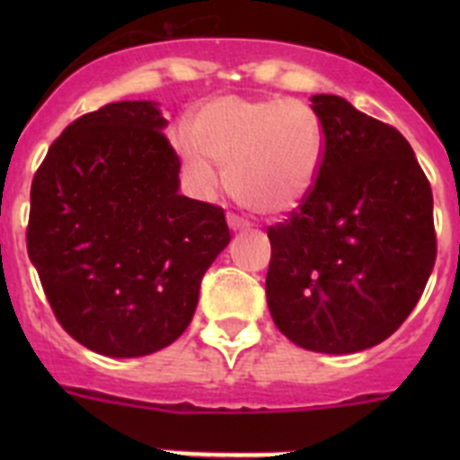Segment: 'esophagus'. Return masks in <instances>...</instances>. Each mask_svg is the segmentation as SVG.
I'll return each mask as SVG.
<instances>
[{
  "instance_id": "obj_1",
  "label": "esophagus",
  "mask_w": 460,
  "mask_h": 460,
  "mask_svg": "<svg viewBox=\"0 0 460 460\" xmlns=\"http://www.w3.org/2000/svg\"><path fill=\"white\" fill-rule=\"evenodd\" d=\"M227 226H230L233 233H242V230H249L251 223L243 221V218L237 217V214H227Z\"/></svg>"
}]
</instances>
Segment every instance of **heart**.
Returning <instances> with one entry per match:
<instances>
[{
  "instance_id": "obj_1",
  "label": "heart",
  "mask_w": 460,
  "mask_h": 460,
  "mask_svg": "<svg viewBox=\"0 0 460 460\" xmlns=\"http://www.w3.org/2000/svg\"><path fill=\"white\" fill-rule=\"evenodd\" d=\"M172 142L202 190L218 186L217 160L234 200L267 217L306 200L324 156L323 121L296 99L218 96L195 112L193 131L180 128Z\"/></svg>"
}]
</instances>
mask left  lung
Returning <instances> with one entry per match:
<instances>
[{
    "instance_id": "8db88e82",
    "label": "left lung",
    "mask_w": 460,
    "mask_h": 460,
    "mask_svg": "<svg viewBox=\"0 0 460 460\" xmlns=\"http://www.w3.org/2000/svg\"><path fill=\"white\" fill-rule=\"evenodd\" d=\"M311 103L323 168L299 209L267 230V304L295 345L350 355L389 339L420 302L438 253L433 193L394 126L334 93Z\"/></svg>"
}]
</instances>
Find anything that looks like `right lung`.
Instances as JSON below:
<instances>
[{
	"mask_svg": "<svg viewBox=\"0 0 460 460\" xmlns=\"http://www.w3.org/2000/svg\"><path fill=\"white\" fill-rule=\"evenodd\" d=\"M165 126L154 101L103 105L64 128L31 181V265L59 324L105 357L180 339L230 243L221 207L180 193Z\"/></svg>",
	"mask_w": 460,
	"mask_h": 460,
	"instance_id": "obj_1",
	"label": "right lung"
}]
</instances>
